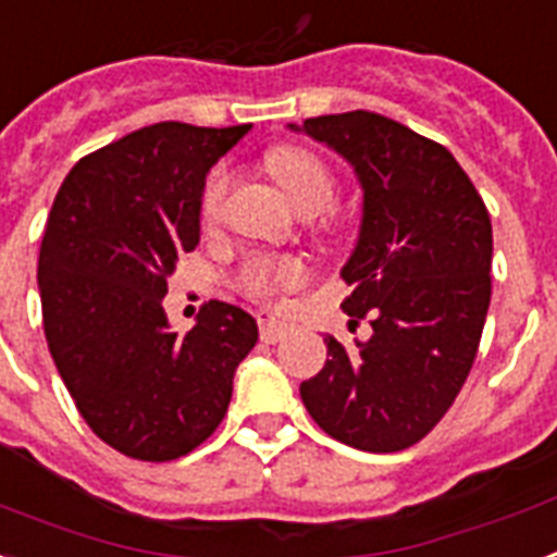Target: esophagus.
Masks as SVG:
<instances>
[{
    "label": "esophagus",
    "instance_id": "34e87169",
    "mask_svg": "<svg viewBox=\"0 0 557 557\" xmlns=\"http://www.w3.org/2000/svg\"><path fill=\"white\" fill-rule=\"evenodd\" d=\"M259 333H261V342L275 344V342H282L284 335H287V324L275 319L273 312H261V315H259Z\"/></svg>",
    "mask_w": 557,
    "mask_h": 557
}]
</instances>
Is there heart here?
I'll return each mask as SVG.
<instances>
[{
    "label": "heart",
    "instance_id": "obj_1",
    "mask_svg": "<svg viewBox=\"0 0 557 557\" xmlns=\"http://www.w3.org/2000/svg\"><path fill=\"white\" fill-rule=\"evenodd\" d=\"M270 176L282 185L287 199L293 201L301 215H315L333 201L335 196V178L330 168L321 162L319 156L298 145L273 147L264 159ZM230 190V168L227 164H215L207 173L205 185L199 196V215L205 224H215L222 215L224 199ZM307 278L305 264L293 256H250L242 264L238 273V287L245 289L247 296L256 301H275L289 289L301 287Z\"/></svg>",
    "mask_w": 557,
    "mask_h": 557
}]
</instances>
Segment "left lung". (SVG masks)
Wrapping results in <instances>:
<instances>
[{
    "instance_id": "8db88e82",
    "label": "left lung",
    "mask_w": 557,
    "mask_h": 557,
    "mask_svg": "<svg viewBox=\"0 0 557 557\" xmlns=\"http://www.w3.org/2000/svg\"><path fill=\"white\" fill-rule=\"evenodd\" d=\"M356 168L361 233L342 278L344 312L370 315V342L327 335V364L301 381L312 421L347 447L398 453L453 407L475 361L493 296V222L438 141L370 110L301 127Z\"/></svg>"
}]
</instances>
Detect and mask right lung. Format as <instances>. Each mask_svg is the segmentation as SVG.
Listing matches in <instances>:
<instances>
[{"label":"right lung","instance_id":"right-lung-1","mask_svg":"<svg viewBox=\"0 0 557 557\" xmlns=\"http://www.w3.org/2000/svg\"><path fill=\"white\" fill-rule=\"evenodd\" d=\"M250 124L159 122L73 164L39 250L45 338L76 410L108 447L173 461L215 433L233 372L259 342L250 312L207 301L170 333L162 298L199 245L207 170Z\"/></svg>","mask_w":557,"mask_h":557}]
</instances>
